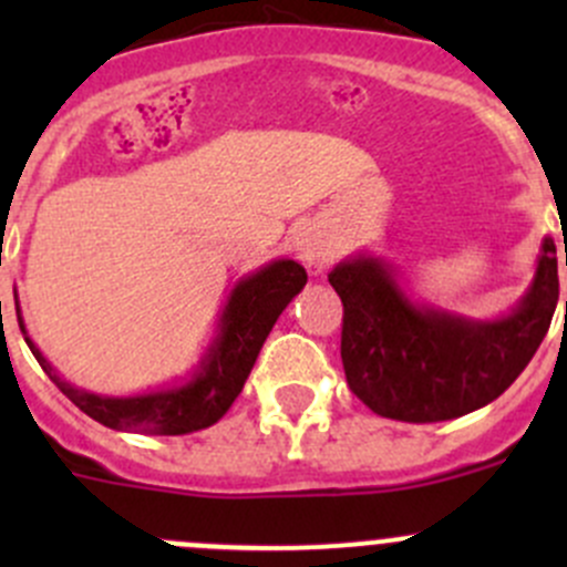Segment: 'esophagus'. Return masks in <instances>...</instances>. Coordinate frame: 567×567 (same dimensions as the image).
I'll return each mask as SVG.
<instances>
[{
	"mask_svg": "<svg viewBox=\"0 0 567 567\" xmlns=\"http://www.w3.org/2000/svg\"><path fill=\"white\" fill-rule=\"evenodd\" d=\"M296 247H299L301 262H305V266L310 268V271H316V274L323 271V268L331 262V257H334V249H331V244L326 241L320 233H312V230L301 233V238H299V244H296Z\"/></svg>",
	"mask_w": 567,
	"mask_h": 567,
	"instance_id": "34e87169",
	"label": "esophagus"
}]
</instances>
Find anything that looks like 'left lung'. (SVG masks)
<instances>
[{"label":"left lung","instance_id":"8db88e82","mask_svg":"<svg viewBox=\"0 0 567 567\" xmlns=\"http://www.w3.org/2000/svg\"><path fill=\"white\" fill-rule=\"evenodd\" d=\"M329 282L342 299L340 357L351 392L375 414L416 425L455 420L499 398L540 348L559 299L548 236L527 293L494 320L414 301L398 268L368 251L337 262Z\"/></svg>","mask_w":567,"mask_h":567}]
</instances>
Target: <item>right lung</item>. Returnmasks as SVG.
<instances>
[{
  "label": "right lung",
  "mask_w": 567,
  "mask_h": 567,
  "mask_svg": "<svg viewBox=\"0 0 567 567\" xmlns=\"http://www.w3.org/2000/svg\"><path fill=\"white\" fill-rule=\"evenodd\" d=\"M307 285V271L290 257L266 262L257 271L247 274L236 282L227 296L216 320L214 340L208 342L205 353L199 357L197 368L183 381L158 390L125 394L87 392L73 386L54 370V364L40 353V348L27 334L24 318L19 316L21 334L30 346L32 357L45 370L51 381L73 405L93 416L101 425L114 431L151 433V436H183V433L203 431L219 422L244 390L255 359L266 342L268 331L274 329L285 307L301 293ZM16 312L19 296H16Z\"/></svg>",
  "instance_id": "right-lung-1"
}]
</instances>
